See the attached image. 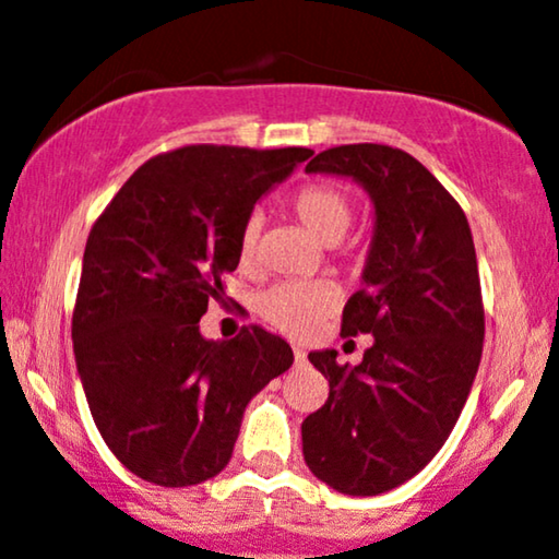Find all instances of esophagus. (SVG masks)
<instances>
[{"label": "esophagus", "mask_w": 559, "mask_h": 559, "mask_svg": "<svg viewBox=\"0 0 559 559\" xmlns=\"http://www.w3.org/2000/svg\"><path fill=\"white\" fill-rule=\"evenodd\" d=\"M294 359H297V365H305L307 361V352L301 346H294Z\"/></svg>", "instance_id": "obj_1"}]
</instances>
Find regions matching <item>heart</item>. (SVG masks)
<instances>
[{
	"instance_id": "1",
	"label": "heart",
	"mask_w": 559,
	"mask_h": 559,
	"mask_svg": "<svg viewBox=\"0 0 559 559\" xmlns=\"http://www.w3.org/2000/svg\"><path fill=\"white\" fill-rule=\"evenodd\" d=\"M292 213L322 245H338L354 221V200L333 181H312L294 192ZM260 215H250L239 231L241 265H254L260 258ZM341 301V292L325 278L281 281L260 294L258 312L286 335H309L322 320L331 318Z\"/></svg>"
}]
</instances>
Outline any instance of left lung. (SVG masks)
I'll list each match as a JSON object with an SVG mask.
<instances>
[{
    "instance_id": "obj_1",
    "label": "left lung",
    "mask_w": 559,
    "mask_h": 559,
    "mask_svg": "<svg viewBox=\"0 0 559 559\" xmlns=\"http://www.w3.org/2000/svg\"><path fill=\"white\" fill-rule=\"evenodd\" d=\"M307 171L352 177L374 205L365 286L341 320V335L374 344L356 367L333 348L309 354L331 393L301 421V450L328 487L380 495L435 459L472 393L484 344L474 237L453 194L399 147H328Z\"/></svg>"
}]
</instances>
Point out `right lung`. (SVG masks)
I'll use <instances>...</instances> for the list:
<instances>
[{"instance_id": "1", "label": "right lung", "mask_w": 559, "mask_h": 559, "mask_svg": "<svg viewBox=\"0 0 559 559\" xmlns=\"http://www.w3.org/2000/svg\"><path fill=\"white\" fill-rule=\"evenodd\" d=\"M309 156L231 145L160 153L93 224L72 346L100 437L140 479L190 487L224 472L247 403L292 367L281 335L250 325L207 341L200 318L237 271L254 203Z\"/></svg>"}]
</instances>
